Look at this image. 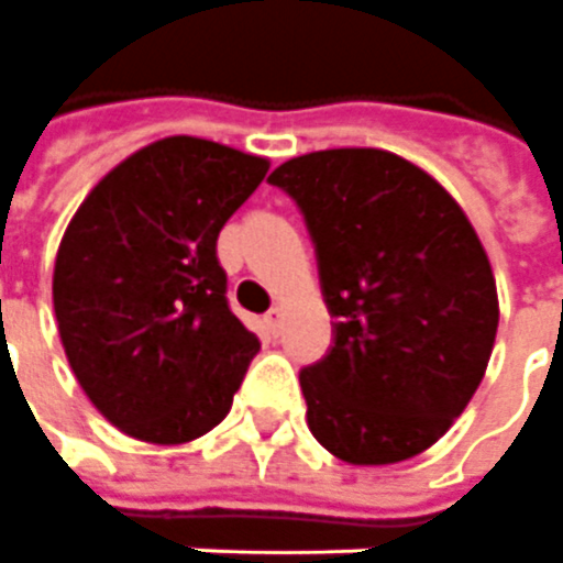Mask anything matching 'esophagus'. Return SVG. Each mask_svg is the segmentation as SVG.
Wrapping results in <instances>:
<instances>
[{
  "instance_id": "esophagus-1",
  "label": "esophagus",
  "mask_w": 563,
  "mask_h": 563,
  "mask_svg": "<svg viewBox=\"0 0 563 563\" xmlns=\"http://www.w3.org/2000/svg\"><path fill=\"white\" fill-rule=\"evenodd\" d=\"M263 321H266V327H269L273 333H278V330H282V321H285V309H282V306H273V309L266 312V318H263Z\"/></svg>"
}]
</instances>
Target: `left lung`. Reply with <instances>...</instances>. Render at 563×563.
I'll use <instances>...</instances> for the list:
<instances>
[{"mask_svg": "<svg viewBox=\"0 0 563 563\" xmlns=\"http://www.w3.org/2000/svg\"><path fill=\"white\" fill-rule=\"evenodd\" d=\"M269 181L306 214L333 349L300 373L312 437L357 466L416 457L466 409L492 361L500 302L464 209L382 147H330Z\"/></svg>", "mask_w": 563, "mask_h": 563, "instance_id": "1", "label": "left lung"}]
</instances>
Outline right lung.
<instances>
[{
	"label": "right lung",
	"mask_w": 563,
	"mask_h": 563,
	"mask_svg": "<svg viewBox=\"0 0 563 563\" xmlns=\"http://www.w3.org/2000/svg\"><path fill=\"white\" fill-rule=\"evenodd\" d=\"M266 157L166 135L133 151L71 214L54 263L59 342L114 428L181 445L221 424L261 342L227 306L218 233Z\"/></svg>",
	"instance_id": "right-lung-1"
}]
</instances>
